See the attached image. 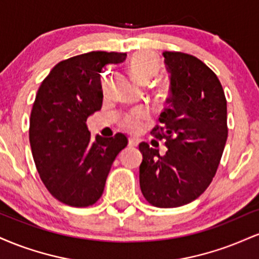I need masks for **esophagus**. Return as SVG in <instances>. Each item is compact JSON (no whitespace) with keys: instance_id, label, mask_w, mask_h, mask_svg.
I'll return each mask as SVG.
<instances>
[{"instance_id":"34e87169","label":"esophagus","mask_w":259,"mask_h":259,"mask_svg":"<svg viewBox=\"0 0 259 259\" xmlns=\"http://www.w3.org/2000/svg\"><path fill=\"white\" fill-rule=\"evenodd\" d=\"M127 145H129L130 147H136V146H138V140L130 138L129 139V142H127Z\"/></svg>"}]
</instances>
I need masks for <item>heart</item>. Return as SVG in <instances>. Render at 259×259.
<instances>
[{"instance_id": "heart-1", "label": "heart", "mask_w": 259, "mask_h": 259, "mask_svg": "<svg viewBox=\"0 0 259 259\" xmlns=\"http://www.w3.org/2000/svg\"><path fill=\"white\" fill-rule=\"evenodd\" d=\"M159 59L152 52L141 51L135 53L129 61V72L134 81L138 84H146L159 72ZM146 115L144 112H133L121 120V126L126 132H138Z\"/></svg>"}]
</instances>
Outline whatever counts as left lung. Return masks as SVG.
Instances as JSON below:
<instances>
[{
  "label": "left lung",
  "mask_w": 259,
  "mask_h": 259,
  "mask_svg": "<svg viewBox=\"0 0 259 259\" xmlns=\"http://www.w3.org/2000/svg\"><path fill=\"white\" fill-rule=\"evenodd\" d=\"M170 73L168 107L159 115L162 125L151 134L165 140L164 156L141 142L140 187L150 204L175 208L206 191L221 163L228 139L227 99L218 76L189 53L163 52Z\"/></svg>",
  "instance_id": "obj_1"
}]
</instances>
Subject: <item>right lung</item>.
<instances>
[{
    "label": "right lung",
    "mask_w": 259,
    "mask_h": 259,
    "mask_svg": "<svg viewBox=\"0 0 259 259\" xmlns=\"http://www.w3.org/2000/svg\"><path fill=\"white\" fill-rule=\"evenodd\" d=\"M126 53L92 51L64 59L38 88L30 114L29 140L44 185L56 200L89 207L103 194L115 157L127 138H91L89 115L102 107L101 73L124 62Z\"/></svg>",
    "instance_id": "obj_1"
}]
</instances>
